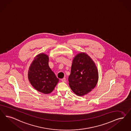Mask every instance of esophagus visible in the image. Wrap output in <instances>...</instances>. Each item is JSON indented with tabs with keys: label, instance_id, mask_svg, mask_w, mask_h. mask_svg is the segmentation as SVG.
Returning <instances> with one entry per match:
<instances>
[{
	"label": "esophagus",
	"instance_id": "obj_1",
	"mask_svg": "<svg viewBox=\"0 0 131 131\" xmlns=\"http://www.w3.org/2000/svg\"><path fill=\"white\" fill-rule=\"evenodd\" d=\"M61 81L63 82H65L66 81V78H64L63 79H61Z\"/></svg>",
	"mask_w": 131,
	"mask_h": 131
}]
</instances>
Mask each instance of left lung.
Masks as SVG:
<instances>
[{
  "instance_id": "left-lung-1",
  "label": "left lung",
  "mask_w": 131,
  "mask_h": 131,
  "mask_svg": "<svg viewBox=\"0 0 131 131\" xmlns=\"http://www.w3.org/2000/svg\"><path fill=\"white\" fill-rule=\"evenodd\" d=\"M98 79L99 72L93 59L85 52L77 54L73 58L68 78L73 93L79 96L88 94L94 89Z\"/></svg>"
}]
</instances>
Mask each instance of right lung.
Wrapping results in <instances>:
<instances>
[{
    "instance_id": "add662e5",
    "label": "right lung",
    "mask_w": 131,
    "mask_h": 131,
    "mask_svg": "<svg viewBox=\"0 0 131 131\" xmlns=\"http://www.w3.org/2000/svg\"><path fill=\"white\" fill-rule=\"evenodd\" d=\"M49 59L45 53L37 54L31 64L28 73L32 87L44 94L52 92L59 80L50 68Z\"/></svg>"
}]
</instances>
